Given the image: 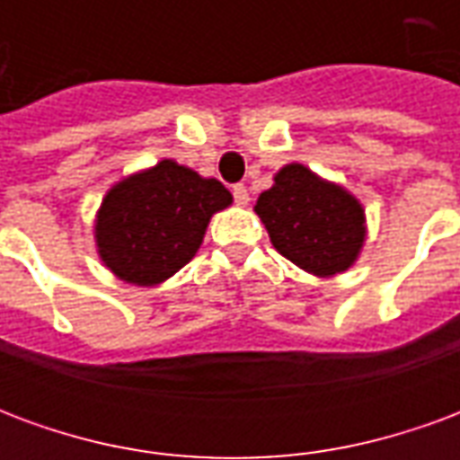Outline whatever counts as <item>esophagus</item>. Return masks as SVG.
Segmentation results:
<instances>
[{
    "mask_svg": "<svg viewBox=\"0 0 460 460\" xmlns=\"http://www.w3.org/2000/svg\"><path fill=\"white\" fill-rule=\"evenodd\" d=\"M231 194H234V201H236L239 207H246V204H249V190H246L243 184H234Z\"/></svg>",
    "mask_w": 460,
    "mask_h": 460,
    "instance_id": "obj_1",
    "label": "esophagus"
}]
</instances>
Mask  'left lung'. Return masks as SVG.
I'll return each mask as SVG.
<instances>
[{
    "label": "left lung",
    "instance_id": "8db88e82",
    "mask_svg": "<svg viewBox=\"0 0 460 460\" xmlns=\"http://www.w3.org/2000/svg\"><path fill=\"white\" fill-rule=\"evenodd\" d=\"M273 246L315 276L352 266L365 241V211L345 190L318 180L308 167L288 164L256 201Z\"/></svg>",
    "mask_w": 460,
    "mask_h": 460
}]
</instances>
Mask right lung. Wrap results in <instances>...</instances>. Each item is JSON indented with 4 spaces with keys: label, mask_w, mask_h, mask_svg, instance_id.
<instances>
[{
    "label": "right lung",
    "mask_w": 460,
    "mask_h": 460,
    "mask_svg": "<svg viewBox=\"0 0 460 460\" xmlns=\"http://www.w3.org/2000/svg\"><path fill=\"white\" fill-rule=\"evenodd\" d=\"M229 204L219 180L162 160L108 191L95 224L101 259L128 283H162L194 259L211 214Z\"/></svg>",
    "instance_id": "obj_1"
}]
</instances>
